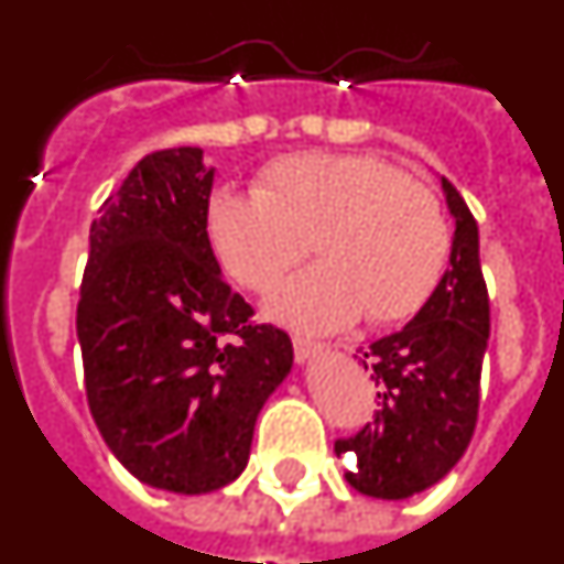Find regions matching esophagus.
Instances as JSON below:
<instances>
[{
  "instance_id": "34e87169",
  "label": "esophagus",
  "mask_w": 564,
  "mask_h": 564,
  "mask_svg": "<svg viewBox=\"0 0 564 564\" xmlns=\"http://www.w3.org/2000/svg\"><path fill=\"white\" fill-rule=\"evenodd\" d=\"M325 347L316 341H311V338H302V336H293V352H296V361L305 364L307 358H313L316 352H322Z\"/></svg>"
}]
</instances>
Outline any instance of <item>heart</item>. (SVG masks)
I'll use <instances>...</instances> for the list:
<instances>
[{
	"mask_svg": "<svg viewBox=\"0 0 564 564\" xmlns=\"http://www.w3.org/2000/svg\"><path fill=\"white\" fill-rule=\"evenodd\" d=\"M206 234L223 271L268 291L313 253L318 265L271 293L268 311L293 327L338 330L364 313L370 325L415 316L449 262L441 200L370 154H285L259 172L253 194L220 188Z\"/></svg>",
	"mask_w": 564,
	"mask_h": 564,
	"instance_id": "heart-1",
	"label": "heart"
}]
</instances>
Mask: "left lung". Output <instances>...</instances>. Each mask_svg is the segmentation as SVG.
I'll return each mask as SVG.
<instances>
[{"label":"left lung","instance_id":"left-lung-1","mask_svg":"<svg viewBox=\"0 0 564 564\" xmlns=\"http://www.w3.org/2000/svg\"><path fill=\"white\" fill-rule=\"evenodd\" d=\"M441 186L455 217L449 268L410 325L364 352L378 387L376 421L336 441L347 482L376 500H406L435 486L475 435L488 291L475 217L446 177Z\"/></svg>","mask_w":564,"mask_h":564}]
</instances>
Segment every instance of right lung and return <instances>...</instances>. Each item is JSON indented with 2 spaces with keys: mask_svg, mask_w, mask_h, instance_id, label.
Masks as SVG:
<instances>
[{
  "mask_svg": "<svg viewBox=\"0 0 564 564\" xmlns=\"http://www.w3.org/2000/svg\"><path fill=\"white\" fill-rule=\"evenodd\" d=\"M203 149L147 154L89 226L76 330L89 412L141 482L208 495L242 475L293 344L251 325L206 234Z\"/></svg>",
  "mask_w": 564,
  "mask_h": 564,
  "instance_id": "1",
  "label": "right lung"
}]
</instances>
